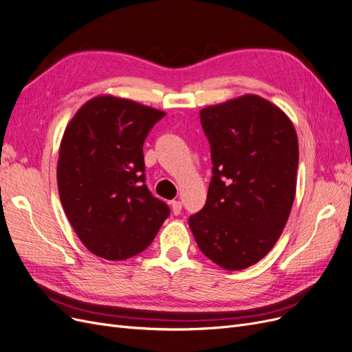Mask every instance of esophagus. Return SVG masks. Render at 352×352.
I'll return each mask as SVG.
<instances>
[{"label": "esophagus", "instance_id": "1", "mask_svg": "<svg viewBox=\"0 0 352 352\" xmlns=\"http://www.w3.org/2000/svg\"><path fill=\"white\" fill-rule=\"evenodd\" d=\"M170 207H172L173 214L177 216V214H180V211H182V202H180V201H172V202H170Z\"/></svg>", "mask_w": 352, "mask_h": 352}]
</instances>
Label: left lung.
Segmentation results:
<instances>
[{"label":"left lung","mask_w":352,"mask_h":352,"mask_svg":"<svg viewBox=\"0 0 352 352\" xmlns=\"http://www.w3.org/2000/svg\"><path fill=\"white\" fill-rule=\"evenodd\" d=\"M211 148L207 202L189 217L202 254L226 270L258 263L274 247L296 189L298 138L279 107L243 95L199 111Z\"/></svg>","instance_id":"1"}]
</instances>
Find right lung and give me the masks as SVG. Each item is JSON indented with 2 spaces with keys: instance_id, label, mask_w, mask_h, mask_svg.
Here are the masks:
<instances>
[{
  "instance_id": "add662e5",
  "label": "right lung",
  "mask_w": 352,
  "mask_h": 352,
  "mask_svg": "<svg viewBox=\"0 0 352 352\" xmlns=\"http://www.w3.org/2000/svg\"><path fill=\"white\" fill-rule=\"evenodd\" d=\"M164 111L100 95L85 102L60 144L61 206L92 254L120 261L142 252L170 214L145 185L144 141Z\"/></svg>"
}]
</instances>
